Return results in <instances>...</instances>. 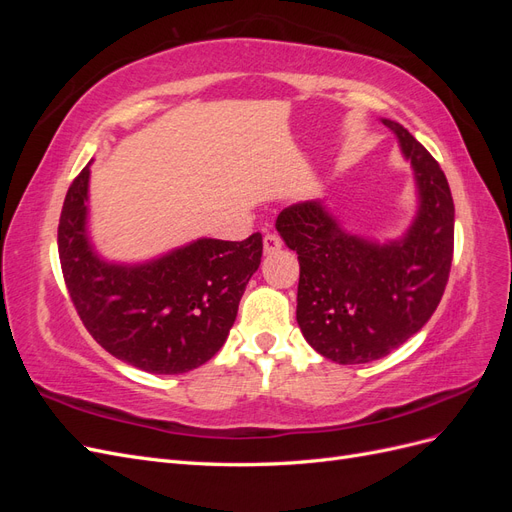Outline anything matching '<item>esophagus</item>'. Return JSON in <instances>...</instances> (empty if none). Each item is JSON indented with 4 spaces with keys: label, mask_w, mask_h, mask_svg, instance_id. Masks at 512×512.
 Masks as SVG:
<instances>
[{
    "label": "esophagus",
    "mask_w": 512,
    "mask_h": 512,
    "mask_svg": "<svg viewBox=\"0 0 512 512\" xmlns=\"http://www.w3.org/2000/svg\"><path fill=\"white\" fill-rule=\"evenodd\" d=\"M262 247H265V254H273L282 247V239L280 235H275V232H267L265 237H262Z\"/></svg>",
    "instance_id": "1"
}]
</instances>
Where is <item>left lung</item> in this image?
Masks as SVG:
<instances>
[{
	"label": "left lung",
	"instance_id": "1",
	"mask_svg": "<svg viewBox=\"0 0 512 512\" xmlns=\"http://www.w3.org/2000/svg\"><path fill=\"white\" fill-rule=\"evenodd\" d=\"M384 126L397 134L421 194L404 239H356L318 203L286 207L275 224L299 254V327L309 346L342 365L376 361L421 331L453 262L455 205L444 170L404 126L389 119Z\"/></svg>",
	"mask_w": 512,
	"mask_h": 512
}]
</instances>
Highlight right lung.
<instances>
[{
  "mask_svg": "<svg viewBox=\"0 0 512 512\" xmlns=\"http://www.w3.org/2000/svg\"><path fill=\"white\" fill-rule=\"evenodd\" d=\"M85 166L59 215L61 273L76 314L117 359L151 374H183L218 352L262 258V235L200 239L141 267L102 262L87 243Z\"/></svg>",
  "mask_w": 512,
  "mask_h": 512,
  "instance_id": "1",
  "label": "right lung"
}]
</instances>
